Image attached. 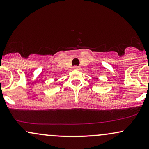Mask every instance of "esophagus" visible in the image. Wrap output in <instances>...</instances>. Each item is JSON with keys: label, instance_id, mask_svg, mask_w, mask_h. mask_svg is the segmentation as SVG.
Wrapping results in <instances>:
<instances>
[{"label": "esophagus", "instance_id": "esophagus-1", "mask_svg": "<svg viewBox=\"0 0 149 149\" xmlns=\"http://www.w3.org/2000/svg\"><path fill=\"white\" fill-rule=\"evenodd\" d=\"M73 68H74V70H79L80 68L79 67V66H77V65H74V67H73Z\"/></svg>", "mask_w": 149, "mask_h": 149}]
</instances>
